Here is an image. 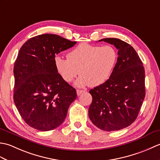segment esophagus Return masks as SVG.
<instances>
[{
  "label": "esophagus",
  "instance_id": "34e87169",
  "mask_svg": "<svg viewBox=\"0 0 160 160\" xmlns=\"http://www.w3.org/2000/svg\"><path fill=\"white\" fill-rule=\"evenodd\" d=\"M84 91H84V90H79V89H77V90H76V93H77V95H78V96H80V95L81 93H84Z\"/></svg>",
  "mask_w": 160,
  "mask_h": 160
}]
</instances>
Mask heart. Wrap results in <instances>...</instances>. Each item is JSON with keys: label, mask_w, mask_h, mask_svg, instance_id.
<instances>
[{"label": "heart", "mask_w": 160, "mask_h": 160, "mask_svg": "<svg viewBox=\"0 0 160 160\" xmlns=\"http://www.w3.org/2000/svg\"><path fill=\"white\" fill-rule=\"evenodd\" d=\"M67 59L54 58L56 69L67 82L80 76L75 82L77 87L100 86L109 78L118 60V53L112 46L100 47L81 43L67 53ZM79 70H78V69Z\"/></svg>", "instance_id": "b5f03b06"}]
</instances>
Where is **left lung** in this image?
Here are the masks:
<instances>
[{
  "label": "left lung",
  "mask_w": 160,
  "mask_h": 160,
  "mask_svg": "<svg viewBox=\"0 0 160 160\" xmlns=\"http://www.w3.org/2000/svg\"><path fill=\"white\" fill-rule=\"evenodd\" d=\"M118 50L117 62L109 78L89 91L92 102L89 116L98 128L106 131L128 127L138 115L145 97V71L137 52L118 38H103Z\"/></svg>",
  "instance_id": "obj_1"
}]
</instances>
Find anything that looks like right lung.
<instances>
[{"label":"right lung","instance_id":"1","mask_svg":"<svg viewBox=\"0 0 160 160\" xmlns=\"http://www.w3.org/2000/svg\"><path fill=\"white\" fill-rule=\"evenodd\" d=\"M76 42L45 33L29 39L20 48L13 67V101L30 127L47 131L59 127L76 100V89L58 73L54 58Z\"/></svg>","mask_w":160,"mask_h":160}]
</instances>
